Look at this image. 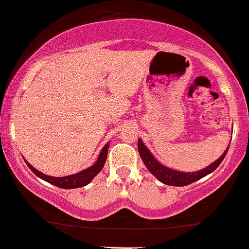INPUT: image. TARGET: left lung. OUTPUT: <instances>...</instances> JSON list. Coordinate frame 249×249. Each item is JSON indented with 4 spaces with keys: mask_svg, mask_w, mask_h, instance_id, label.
Listing matches in <instances>:
<instances>
[{
    "mask_svg": "<svg viewBox=\"0 0 249 249\" xmlns=\"http://www.w3.org/2000/svg\"><path fill=\"white\" fill-rule=\"evenodd\" d=\"M138 151H139V154H141L142 161H144L145 166L148 168V171H150L154 177H157V179L160 180V181L164 182V184L171 185V186H186V185L192 184V182L196 181V180L201 179L202 177L207 176V174L213 172V171L215 170L220 164H221V161L224 160L228 148L225 151V153L220 157L218 160L214 161L213 164L210 165V166L204 168V170L201 171H198V172H192V173L179 172V171H174L168 167H165L164 165H161L160 162H158L153 158V156L151 154L150 151L147 150L146 146L142 144L141 139H138Z\"/></svg>",
    "mask_w": 249,
    "mask_h": 249,
    "instance_id": "left-lung-1",
    "label": "left lung"
}]
</instances>
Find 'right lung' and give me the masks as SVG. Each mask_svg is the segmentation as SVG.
<instances>
[{
  "label": "right lung",
  "instance_id": "add662e5",
  "mask_svg": "<svg viewBox=\"0 0 249 249\" xmlns=\"http://www.w3.org/2000/svg\"><path fill=\"white\" fill-rule=\"evenodd\" d=\"M107 150H108V145L107 144L104 147H103L102 152L99 153L98 159L95 162V165H92L91 167L87 168V170L82 171V172H78L76 174H72V176H68V177H61V178H56V177H49L47 174H43L37 171L36 168H34L31 165L25 160L27 165L29 166V168L33 171L34 173L36 174L37 177L42 178L45 181L50 182V184L55 185L57 187H61V188H77V187H83L85 185H88L91 180L93 179V177L96 174H98L101 172V170L104 166L105 160H107Z\"/></svg>",
  "mask_w": 249,
  "mask_h": 249
}]
</instances>
